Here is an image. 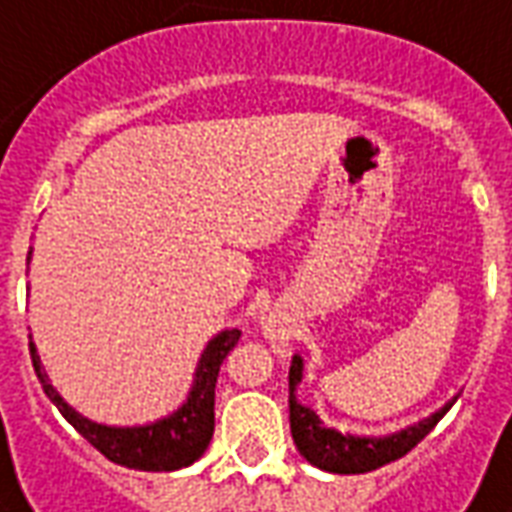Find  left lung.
<instances>
[{
    "instance_id": "8db88e82",
    "label": "left lung",
    "mask_w": 512,
    "mask_h": 512,
    "mask_svg": "<svg viewBox=\"0 0 512 512\" xmlns=\"http://www.w3.org/2000/svg\"><path fill=\"white\" fill-rule=\"evenodd\" d=\"M301 378H304V359L296 354L288 378L290 433H293V441H296V450L301 452V458H307L312 466L332 474H365L378 469V466H384V463L403 458L408 450H414L419 441L436 428V422L458 400V395H455L439 411H433L430 417L419 419L414 425L397 430V433H389V436H356V433H343V430L326 425L315 414V408L301 403L299 395H296Z\"/></svg>"
}]
</instances>
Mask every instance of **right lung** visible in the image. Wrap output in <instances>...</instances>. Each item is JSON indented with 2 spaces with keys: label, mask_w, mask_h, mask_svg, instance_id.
<instances>
[{
  "label": "right lung",
  "mask_w": 512,
  "mask_h": 512,
  "mask_svg": "<svg viewBox=\"0 0 512 512\" xmlns=\"http://www.w3.org/2000/svg\"><path fill=\"white\" fill-rule=\"evenodd\" d=\"M29 260H32V249L27 255V266ZM238 337H241L238 329H224L213 340H208L183 406L156 422H147V425H104V422H95V419L79 414L54 389L32 340H29V354H32V367L43 384V392L49 395L54 406L60 408L62 417L68 419L101 455H106L112 463L139 469V472H175V469L191 466L197 458H202V452L211 444L216 378H219L224 356L233 351Z\"/></svg>",
  "instance_id": "1"
}]
</instances>
